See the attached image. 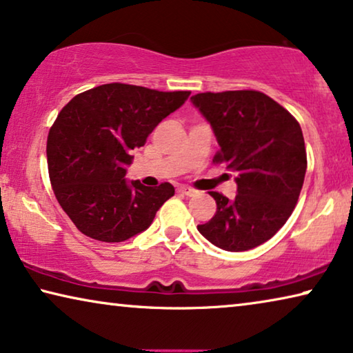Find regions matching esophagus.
Segmentation results:
<instances>
[{
  "mask_svg": "<svg viewBox=\"0 0 353 353\" xmlns=\"http://www.w3.org/2000/svg\"><path fill=\"white\" fill-rule=\"evenodd\" d=\"M178 191L183 192V194H186V195H194V194H197V191H195V189H194V188H191V186H180V188H178Z\"/></svg>",
  "mask_w": 353,
  "mask_h": 353,
  "instance_id": "esophagus-1",
  "label": "esophagus"
}]
</instances>
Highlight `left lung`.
Returning a JSON list of instances; mask_svg holds the SVG:
<instances>
[{
  "mask_svg": "<svg viewBox=\"0 0 353 353\" xmlns=\"http://www.w3.org/2000/svg\"><path fill=\"white\" fill-rule=\"evenodd\" d=\"M191 101L218 140L214 161L236 173L235 197L211 191L218 208L197 229L224 251L257 248L285 224L300 197L307 164L300 124L260 91L200 93Z\"/></svg>",
  "mask_w": 353,
  "mask_h": 353,
  "instance_id": "8db88e82",
  "label": "left lung"
}]
</instances>
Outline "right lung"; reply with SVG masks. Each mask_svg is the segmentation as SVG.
Listing matches in <instances>:
<instances>
[{
    "label": "right lung",
    "mask_w": 353,
    "mask_h": 353,
    "mask_svg": "<svg viewBox=\"0 0 353 353\" xmlns=\"http://www.w3.org/2000/svg\"><path fill=\"white\" fill-rule=\"evenodd\" d=\"M189 94L107 83L72 97L59 112L47 139L48 175L58 203L83 235L126 241L148 229L175 194L170 183L148 188L124 176L132 151Z\"/></svg>",
    "instance_id": "right-lung-1"
}]
</instances>
